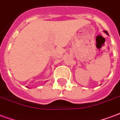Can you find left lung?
<instances>
[{
    "instance_id": "8db88e82",
    "label": "left lung",
    "mask_w": 120,
    "mask_h": 120,
    "mask_svg": "<svg viewBox=\"0 0 120 120\" xmlns=\"http://www.w3.org/2000/svg\"><path fill=\"white\" fill-rule=\"evenodd\" d=\"M104 33H106V34H107V35H109V34H108V31H104Z\"/></svg>"
}]
</instances>
